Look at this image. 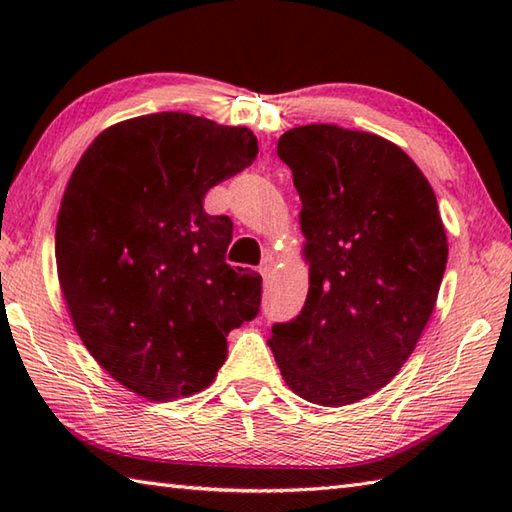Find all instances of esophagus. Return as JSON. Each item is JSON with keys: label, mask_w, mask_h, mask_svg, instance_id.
Returning a JSON list of instances; mask_svg holds the SVG:
<instances>
[{"label": "esophagus", "mask_w": 512, "mask_h": 512, "mask_svg": "<svg viewBox=\"0 0 512 512\" xmlns=\"http://www.w3.org/2000/svg\"><path fill=\"white\" fill-rule=\"evenodd\" d=\"M270 273H273V259L266 257L264 262H262V266H259V275H262L264 279H268Z\"/></svg>", "instance_id": "1"}]
</instances>
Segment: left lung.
I'll list each match as a JSON object with an SVG mask.
<instances>
[{"instance_id": "8db88e82", "label": "left lung", "mask_w": 512, "mask_h": 512, "mask_svg": "<svg viewBox=\"0 0 512 512\" xmlns=\"http://www.w3.org/2000/svg\"><path fill=\"white\" fill-rule=\"evenodd\" d=\"M277 154L301 198L310 288L268 345L303 400L343 407L394 378L436 308L449 244L429 180L391 140L303 125Z\"/></svg>"}]
</instances>
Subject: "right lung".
I'll return each instance as SVG.
<instances>
[{
    "label": "right lung",
    "instance_id": "1",
    "mask_svg": "<svg viewBox=\"0 0 512 512\" xmlns=\"http://www.w3.org/2000/svg\"><path fill=\"white\" fill-rule=\"evenodd\" d=\"M257 156L248 127L160 112L127 118L76 162L54 257L76 334L107 374L154 402L191 396L257 317L262 277L226 264L233 222L202 209Z\"/></svg>",
    "mask_w": 512,
    "mask_h": 512
}]
</instances>
